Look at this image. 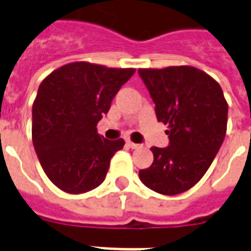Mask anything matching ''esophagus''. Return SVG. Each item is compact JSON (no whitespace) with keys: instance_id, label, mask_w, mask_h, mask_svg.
<instances>
[{"instance_id":"34e87169","label":"esophagus","mask_w":251,"mask_h":251,"mask_svg":"<svg viewBox=\"0 0 251 251\" xmlns=\"http://www.w3.org/2000/svg\"><path fill=\"white\" fill-rule=\"evenodd\" d=\"M126 145L129 146L130 149H133V150L142 149V145H139V143H133V142H131V141H127V142H126Z\"/></svg>"}]
</instances>
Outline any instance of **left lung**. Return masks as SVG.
<instances>
[{"label": "left lung", "mask_w": 251, "mask_h": 251, "mask_svg": "<svg viewBox=\"0 0 251 251\" xmlns=\"http://www.w3.org/2000/svg\"><path fill=\"white\" fill-rule=\"evenodd\" d=\"M138 74L157 121L169 127V146L151 149L152 164L139 171V178L159 194H181L202 178L222 147L228 104L220 84L193 66L139 69Z\"/></svg>", "instance_id": "obj_1"}]
</instances>
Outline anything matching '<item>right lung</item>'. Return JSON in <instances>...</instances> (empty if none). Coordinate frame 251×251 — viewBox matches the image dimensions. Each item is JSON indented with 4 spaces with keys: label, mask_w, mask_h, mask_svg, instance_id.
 <instances>
[{
    "label": "right lung",
    "mask_w": 251,
    "mask_h": 251,
    "mask_svg": "<svg viewBox=\"0 0 251 251\" xmlns=\"http://www.w3.org/2000/svg\"><path fill=\"white\" fill-rule=\"evenodd\" d=\"M135 69L72 62L50 73L32 106V141L41 167L58 189L82 194L105 179L125 141H108L96 125Z\"/></svg>",
    "instance_id": "1"
}]
</instances>
